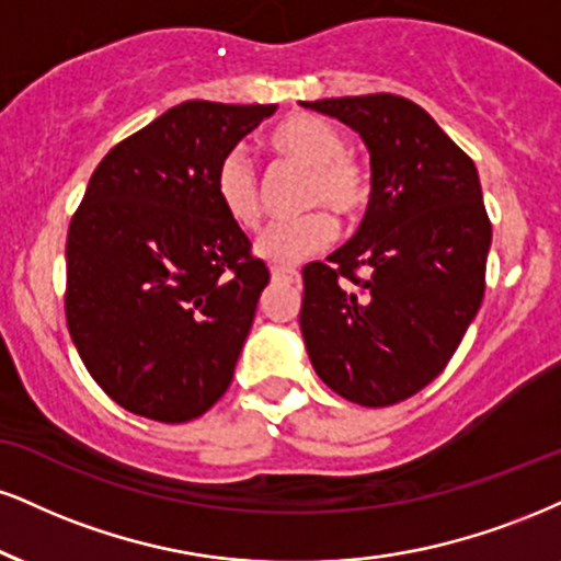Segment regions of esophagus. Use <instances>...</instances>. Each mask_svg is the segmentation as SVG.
I'll list each match as a JSON object with an SVG mask.
<instances>
[{"instance_id": "34e87169", "label": "esophagus", "mask_w": 561, "mask_h": 561, "mask_svg": "<svg viewBox=\"0 0 561 561\" xmlns=\"http://www.w3.org/2000/svg\"><path fill=\"white\" fill-rule=\"evenodd\" d=\"M272 279H274V282H285V285H295V282H298L300 276H298V272H293V268H279V266H274V268H272Z\"/></svg>"}]
</instances>
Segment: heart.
<instances>
[{
	"mask_svg": "<svg viewBox=\"0 0 561 561\" xmlns=\"http://www.w3.org/2000/svg\"><path fill=\"white\" fill-rule=\"evenodd\" d=\"M268 146L279 157L308 167L310 180L302 204L313 211L298 219L274 221L255 240V255L274 266L287 268L308 255L323 251L336 234L332 208L340 219H355L370 201L368 172L345 151V135L316 114H293L268 133ZM214 193L219 206L234 225L253 229L261 219L259 178L251 159L234 148L219 161L214 174ZM321 205V209H316Z\"/></svg>",
	"mask_w": 561,
	"mask_h": 561,
	"instance_id": "heart-1",
	"label": "heart"
}]
</instances>
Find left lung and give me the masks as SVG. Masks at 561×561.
Wrapping results in <instances>:
<instances>
[{"instance_id":"8db88e82","label":"left lung","mask_w":561,"mask_h":561,"mask_svg":"<svg viewBox=\"0 0 561 561\" xmlns=\"http://www.w3.org/2000/svg\"><path fill=\"white\" fill-rule=\"evenodd\" d=\"M300 104L353 127L370 153L368 211L353 240L302 268L300 332L329 389L387 408L442 374L481 308L491 248L481 180L413 101L370 93Z\"/></svg>"}]
</instances>
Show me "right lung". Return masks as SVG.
<instances>
[{
  "mask_svg": "<svg viewBox=\"0 0 561 561\" xmlns=\"http://www.w3.org/2000/svg\"><path fill=\"white\" fill-rule=\"evenodd\" d=\"M274 104L182 101L101 159L67 232V329L119 408L204 415L232 381L268 268L219 206V161Z\"/></svg>",
  "mask_w": 561,
  "mask_h": 561,
  "instance_id": "1",
  "label": "right lung"
}]
</instances>
